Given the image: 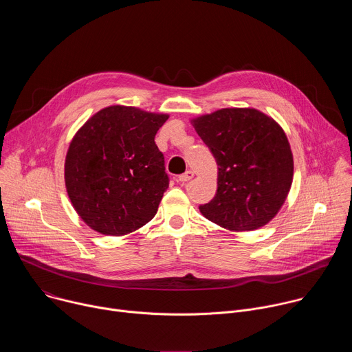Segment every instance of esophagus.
I'll list each match as a JSON object with an SVG mask.
<instances>
[{
    "instance_id": "1",
    "label": "esophagus",
    "mask_w": 352,
    "mask_h": 352,
    "mask_svg": "<svg viewBox=\"0 0 352 352\" xmlns=\"http://www.w3.org/2000/svg\"><path fill=\"white\" fill-rule=\"evenodd\" d=\"M192 178H193V173H192V171H186V173H184L182 175H179V177H178V182L185 184V182L190 181Z\"/></svg>"
}]
</instances>
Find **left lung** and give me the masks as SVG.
<instances>
[{
  "mask_svg": "<svg viewBox=\"0 0 352 352\" xmlns=\"http://www.w3.org/2000/svg\"><path fill=\"white\" fill-rule=\"evenodd\" d=\"M190 122L219 166L216 196L199 206L200 213L236 232L266 226L292 184L294 159L283 128L256 109H221Z\"/></svg>",
  "mask_w": 352,
  "mask_h": 352,
  "instance_id": "1",
  "label": "left lung"
}]
</instances>
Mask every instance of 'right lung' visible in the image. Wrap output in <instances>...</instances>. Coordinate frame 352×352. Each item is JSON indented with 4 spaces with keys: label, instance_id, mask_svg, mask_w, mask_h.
I'll return each mask as SVG.
<instances>
[{
    "label": "right lung",
    "instance_id": "right-lung-1",
    "mask_svg": "<svg viewBox=\"0 0 352 352\" xmlns=\"http://www.w3.org/2000/svg\"><path fill=\"white\" fill-rule=\"evenodd\" d=\"M168 114L110 106L75 133L65 186L79 217L94 231L121 236L152 220L168 188L155 136Z\"/></svg>",
    "mask_w": 352,
    "mask_h": 352
}]
</instances>
